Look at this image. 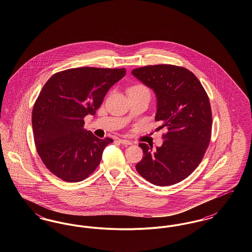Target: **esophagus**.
Instances as JSON below:
<instances>
[{"instance_id":"1","label":"esophagus","mask_w":252,"mask_h":252,"mask_svg":"<svg viewBox=\"0 0 252 252\" xmlns=\"http://www.w3.org/2000/svg\"><path fill=\"white\" fill-rule=\"evenodd\" d=\"M119 142H120L121 144H125V145H130V144H132L130 141L126 140V139H120V140H119Z\"/></svg>"}]
</instances>
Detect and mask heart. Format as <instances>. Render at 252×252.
<instances>
[{
	"label": "heart",
	"mask_w": 252,
	"mask_h": 252,
	"mask_svg": "<svg viewBox=\"0 0 252 252\" xmlns=\"http://www.w3.org/2000/svg\"><path fill=\"white\" fill-rule=\"evenodd\" d=\"M129 93H147V94H150V92H149L148 88L143 84L134 85L133 87L130 88Z\"/></svg>",
	"instance_id": "1"
}]
</instances>
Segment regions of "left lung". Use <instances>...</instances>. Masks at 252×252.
<instances>
[{"label": "left lung", "mask_w": 252, "mask_h": 252, "mask_svg": "<svg viewBox=\"0 0 252 252\" xmlns=\"http://www.w3.org/2000/svg\"><path fill=\"white\" fill-rule=\"evenodd\" d=\"M132 74L151 88L157 95L155 120L165 127L164 142L156 150L139 144L144 156L137 172L157 186H169L185 180L199 165L212 136V108L197 77L184 67L148 65Z\"/></svg>", "instance_id": "1"}]
</instances>
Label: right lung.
Instances as JSON below:
<instances>
[{
  "label": "right lung",
  "instance_id": "right-lung-1",
  "mask_svg": "<svg viewBox=\"0 0 252 252\" xmlns=\"http://www.w3.org/2000/svg\"><path fill=\"white\" fill-rule=\"evenodd\" d=\"M126 72L125 68H73L55 73L43 86L34 104L32 126L37 154L52 174L78 182L95 171L113 140L87 131L85 116L95 114Z\"/></svg>",
  "mask_w": 252,
  "mask_h": 252
}]
</instances>
